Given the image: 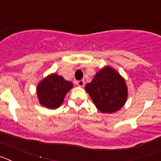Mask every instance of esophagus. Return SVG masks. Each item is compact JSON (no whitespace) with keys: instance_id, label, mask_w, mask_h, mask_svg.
Returning <instances> with one entry per match:
<instances>
[{"instance_id":"1","label":"esophagus","mask_w":161,"mask_h":161,"mask_svg":"<svg viewBox=\"0 0 161 161\" xmlns=\"http://www.w3.org/2000/svg\"><path fill=\"white\" fill-rule=\"evenodd\" d=\"M76 84L79 86V87H84V85H85V81L81 80H78V81H76Z\"/></svg>"}]
</instances>
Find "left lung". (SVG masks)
Returning <instances> with one entry per match:
<instances>
[{
    "label": "left lung",
    "instance_id": "8db88e82",
    "mask_svg": "<svg viewBox=\"0 0 161 161\" xmlns=\"http://www.w3.org/2000/svg\"><path fill=\"white\" fill-rule=\"evenodd\" d=\"M95 106L103 114H113L123 108L127 100L126 80L110 66H105L85 85Z\"/></svg>",
    "mask_w": 161,
    "mask_h": 161
}]
</instances>
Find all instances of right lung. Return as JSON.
<instances>
[{
    "label": "right lung",
    "mask_w": 161,
    "mask_h": 161,
    "mask_svg": "<svg viewBox=\"0 0 161 161\" xmlns=\"http://www.w3.org/2000/svg\"><path fill=\"white\" fill-rule=\"evenodd\" d=\"M73 84L62 76L51 73L39 81L36 87L37 97L41 106L51 109L59 108Z\"/></svg>",
    "instance_id": "add662e5"
}]
</instances>
